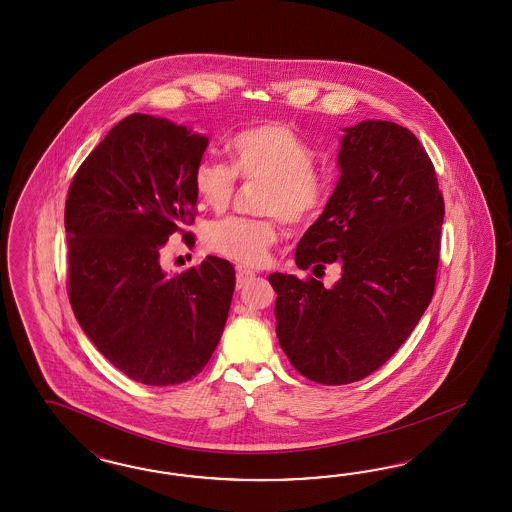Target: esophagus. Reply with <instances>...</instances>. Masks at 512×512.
Returning a JSON list of instances; mask_svg holds the SVG:
<instances>
[{
	"instance_id": "1",
	"label": "esophagus",
	"mask_w": 512,
	"mask_h": 512,
	"mask_svg": "<svg viewBox=\"0 0 512 512\" xmlns=\"http://www.w3.org/2000/svg\"><path fill=\"white\" fill-rule=\"evenodd\" d=\"M255 276V272L253 270H249V268H238L236 270V289H242L246 283H248L249 279Z\"/></svg>"
}]
</instances>
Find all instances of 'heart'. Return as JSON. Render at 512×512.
<instances>
[{"instance_id":"obj_1","label":"heart","mask_w":512,"mask_h":512,"mask_svg":"<svg viewBox=\"0 0 512 512\" xmlns=\"http://www.w3.org/2000/svg\"><path fill=\"white\" fill-rule=\"evenodd\" d=\"M233 167L204 157L193 167V189L202 204L225 210L233 201L236 174L266 182L259 208L281 216L289 225H304L326 201L325 180L313 169L315 152L293 127L268 122L240 131L229 146ZM278 242L272 217H227L206 227L204 244L231 261L259 266Z\"/></svg>"}]
</instances>
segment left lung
<instances>
[{
    "mask_svg": "<svg viewBox=\"0 0 512 512\" xmlns=\"http://www.w3.org/2000/svg\"><path fill=\"white\" fill-rule=\"evenodd\" d=\"M340 180L296 248L300 270L274 272L276 334L298 372L347 385L381 368L411 336L434 296L445 204L434 165L402 125L364 120L341 129Z\"/></svg>",
    "mask_w": 512,
    "mask_h": 512,
    "instance_id": "obj_1",
    "label": "left lung"
}]
</instances>
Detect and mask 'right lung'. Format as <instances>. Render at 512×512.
I'll return each mask as SVG.
<instances>
[{"label": "right lung", "instance_id": "add662e5", "mask_svg": "<svg viewBox=\"0 0 512 512\" xmlns=\"http://www.w3.org/2000/svg\"><path fill=\"white\" fill-rule=\"evenodd\" d=\"M206 146L187 125L131 114L86 157L67 193L71 308L97 351L142 385L201 373L227 323L233 264L208 255L167 274L159 263L169 236L193 219L191 174Z\"/></svg>", "mask_w": 512, "mask_h": 512}]
</instances>
